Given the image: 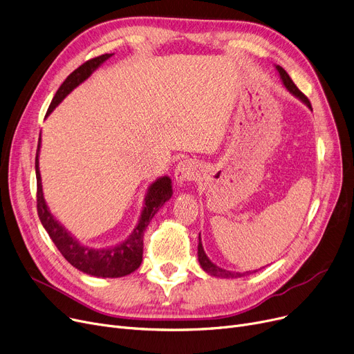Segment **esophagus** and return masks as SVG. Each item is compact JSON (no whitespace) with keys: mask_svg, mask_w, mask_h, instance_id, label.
I'll use <instances>...</instances> for the list:
<instances>
[{"mask_svg":"<svg viewBox=\"0 0 354 354\" xmlns=\"http://www.w3.org/2000/svg\"><path fill=\"white\" fill-rule=\"evenodd\" d=\"M197 174V165L193 160H183L177 164L176 171H174V178L177 184H184L186 181L194 180Z\"/></svg>","mask_w":354,"mask_h":354,"instance_id":"esophagus-1","label":"esophagus"}]
</instances>
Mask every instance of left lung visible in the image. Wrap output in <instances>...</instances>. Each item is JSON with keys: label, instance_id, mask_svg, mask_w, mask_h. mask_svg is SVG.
<instances>
[{"label": "left lung", "instance_id": "obj_1", "mask_svg": "<svg viewBox=\"0 0 354 354\" xmlns=\"http://www.w3.org/2000/svg\"><path fill=\"white\" fill-rule=\"evenodd\" d=\"M275 69L278 71V73H279V77H281V80H282V83H283V86L287 88V91L292 95V96H295L298 100H301L302 104H304L310 111H313V108H311V104H310V100L306 97V95H302L301 92H299V89L294 85V82L291 80V77L288 76V73L285 72L281 66H275ZM197 257H198V263H200V266L203 268V271H206L207 274H210V275H213V277H218V278H241V277H245V275H249V274H252L250 271H246V272H232V271H227V269H223V268H221V266H217L216 263H213L210 259H209V257L206 255V252H205V249H203V245H201V238H200V234H198V246H197ZM257 272V271H255Z\"/></svg>", "mask_w": 354, "mask_h": 354}]
</instances>
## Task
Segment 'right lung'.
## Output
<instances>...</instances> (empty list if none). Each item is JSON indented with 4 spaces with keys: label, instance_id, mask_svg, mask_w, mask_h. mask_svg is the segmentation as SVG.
<instances>
[{
    "label": "right lung",
    "instance_id": "obj_1",
    "mask_svg": "<svg viewBox=\"0 0 354 354\" xmlns=\"http://www.w3.org/2000/svg\"><path fill=\"white\" fill-rule=\"evenodd\" d=\"M113 53L102 55L88 60L80 67L66 77L62 83V86L57 89L52 104H50L46 118L55 111V108L62 102V100L69 95L73 89H76L83 82L91 77V75L102 66L108 59H111ZM41 148V138H39L37 154H36V177H37V213L40 222L48 236L52 238L56 248L60 250V254L64 259L73 265L83 274H88L97 278H120L129 275L131 272L140 268L142 262V249H144V232L148 227L151 218L156 216L167 200H170L173 196V184L171 178L168 176L158 177L154 183L149 184L148 192L144 198V206L141 210V216L138 218L137 226L133 227L129 236L116 243L113 246L106 248H92L85 243L79 242L73 234L67 230L57 218L50 212L41 186V176L39 167V157Z\"/></svg>",
    "mask_w": 354,
    "mask_h": 354
}]
</instances>
